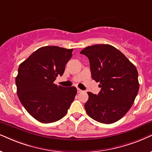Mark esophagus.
Segmentation results:
<instances>
[{
    "label": "esophagus",
    "instance_id": "1",
    "mask_svg": "<svg viewBox=\"0 0 152 152\" xmlns=\"http://www.w3.org/2000/svg\"><path fill=\"white\" fill-rule=\"evenodd\" d=\"M77 92H78V93H82L83 90L79 89V88H77Z\"/></svg>",
    "mask_w": 152,
    "mask_h": 152
}]
</instances>
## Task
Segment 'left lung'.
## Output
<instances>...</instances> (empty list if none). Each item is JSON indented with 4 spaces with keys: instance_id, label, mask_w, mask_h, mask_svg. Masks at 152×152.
<instances>
[{
    "instance_id": "obj_1",
    "label": "left lung",
    "mask_w": 152,
    "mask_h": 152,
    "mask_svg": "<svg viewBox=\"0 0 152 152\" xmlns=\"http://www.w3.org/2000/svg\"><path fill=\"white\" fill-rule=\"evenodd\" d=\"M80 53L89 59L92 78L101 88L98 95L88 93L86 112L102 124L116 122L129 111L138 93L137 69L121 52L107 44L88 46Z\"/></svg>"
}]
</instances>
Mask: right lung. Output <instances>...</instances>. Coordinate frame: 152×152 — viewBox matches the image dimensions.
I'll return each instance as SVG.
<instances>
[{"label":"right lung","instance_id":"1","mask_svg":"<svg viewBox=\"0 0 152 152\" xmlns=\"http://www.w3.org/2000/svg\"><path fill=\"white\" fill-rule=\"evenodd\" d=\"M74 49L45 46L21 63L15 83L22 104L31 116L43 124L59 121L66 114L76 88L54 83L62 76Z\"/></svg>","mask_w":152,"mask_h":152}]
</instances>
